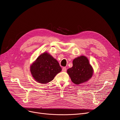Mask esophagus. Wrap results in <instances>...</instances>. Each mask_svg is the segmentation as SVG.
Returning <instances> with one entry per match:
<instances>
[{
    "label": "esophagus",
    "instance_id": "esophagus-1",
    "mask_svg": "<svg viewBox=\"0 0 120 120\" xmlns=\"http://www.w3.org/2000/svg\"><path fill=\"white\" fill-rule=\"evenodd\" d=\"M63 71H67V68L66 67H63L62 68Z\"/></svg>",
    "mask_w": 120,
    "mask_h": 120
}]
</instances>
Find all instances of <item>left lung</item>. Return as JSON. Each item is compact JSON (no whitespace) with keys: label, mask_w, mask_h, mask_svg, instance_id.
<instances>
[{"label":"left lung","mask_w":120,"mask_h":120,"mask_svg":"<svg viewBox=\"0 0 120 120\" xmlns=\"http://www.w3.org/2000/svg\"><path fill=\"white\" fill-rule=\"evenodd\" d=\"M72 67L67 70V72L75 84H81L92 78L93 69L86 56H81L75 58L72 61Z\"/></svg>","instance_id":"1"}]
</instances>
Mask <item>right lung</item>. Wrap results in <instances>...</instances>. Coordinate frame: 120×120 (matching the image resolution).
Listing matches in <instances>:
<instances>
[{"mask_svg":"<svg viewBox=\"0 0 120 120\" xmlns=\"http://www.w3.org/2000/svg\"><path fill=\"white\" fill-rule=\"evenodd\" d=\"M31 74L35 80L41 83L52 81L61 71L59 63L54 58L45 52L41 54L30 67Z\"/></svg>","mask_w":120,"mask_h":120,"instance_id":"obj_1","label":"right lung"}]
</instances>
